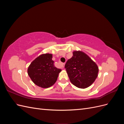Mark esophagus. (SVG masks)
<instances>
[{
  "label": "esophagus",
  "instance_id": "esophagus-1",
  "mask_svg": "<svg viewBox=\"0 0 124 124\" xmlns=\"http://www.w3.org/2000/svg\"><path fill=\"white\" fill-rule=\"evenodd\" d=\"M61 66H62V68H64V67H65V63H61Z\"/></svg>",
  "mask_w": 124,
  "mask_h": 124
}]
</instances>
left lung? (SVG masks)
<instances>
[{
    "label": "left lung",
    "instance_id": "obj_1",
    "mask_svg": "<svg viewBox=\"0 0 124 124\" xmlns=\"http://www.w3.org/2000/svg\"><path fill=\"white\" fill-rule=\"evenodd\" d=\"M65 68L71 83L85 88L91 86L98 76V67L88 55L81 51H74Z\"/></svg>",
    "mask_w": 124,
    "mask_h": 124
}]
</instances>
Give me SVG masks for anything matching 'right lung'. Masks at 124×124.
Segmentation results:
<instances>
[{
  "label": "right lung",
  "mask_w": 124,
  "mask_h": 124,
  "mask_svg": "<svg viewBox=\"0 0 124 124\" xmlns=\"http://www.w3.org/2000/svg\"><path fill=\"white\" fill-rule=\"evenodd\" d=\"M61 71L55 66L52 54H44L38 56L31 63L27 72L36 85L48 88L55 84Z\"/></svg>",
  "instance_id": "obj_1"
}]
</instances>
